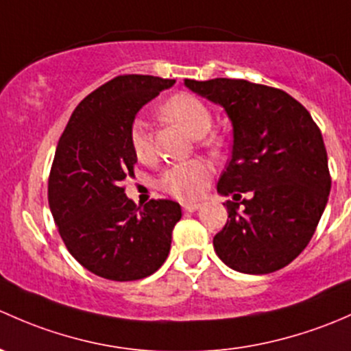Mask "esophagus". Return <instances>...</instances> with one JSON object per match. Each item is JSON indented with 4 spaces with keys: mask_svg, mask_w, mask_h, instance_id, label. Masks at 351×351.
<instances>
[{
    "mask_svg": "<svg viewBox=\"0 0 351 351\" xmlns=\"http://www.w3.org/2000/svg\"><path fill=\"white\" fill-rule=\"evenodd\" d=\"M199 208H201L199 202H184L182 204L184 213H194V211H197Z\"/></svg>",
    "mask_w": 351,
    "mask_h": 351,
    "instance_id": "obj_1",
    "label": "esophagus"
}]
</instances>
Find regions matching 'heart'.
<instances>
[{
  "mask_svg": "<svg viewBox=\"0 0 351 351\" xmlns=\"http://www.w3.org/2000/svg\"><path fill=\"white\" fill-rule=\"evenodd\" d=\"M160 113L167 120L186 128L194 138L202 136L209 145L216 143L215 135H206L213 125V117L208 104L201 97L191 95V93H176L162 104ZM128 140L136 160L143 162V164H149L154 160V142H152L149 125L145 121L136 118L130 125ZM211 177V165L208 162L199 160V158H193V160L180 162V164L165 169L162 176L158 177V187L176 199L193 201L204 193Z\"/></svg>",
  "mask_w": 351,
  "mask_h": 351,
  "instance_id": "obj_1",
  "label": "heart"
}]
</instances>
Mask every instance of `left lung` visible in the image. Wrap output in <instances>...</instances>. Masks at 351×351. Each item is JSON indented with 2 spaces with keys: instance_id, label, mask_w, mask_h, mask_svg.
<instances>
[{
  "instance_id": "1",
  "label": "left lung",
  "mask_w": 351,
  "mask_h": 351,
  "mask_svg": "<svg viewBox=\"0 0 351 351\" xmlns=\"http://www.w3.org/2000/svg\"><path fill=\"white\" fill-rule=\"evenodd\" d=\"M184 84L221 104L233 125V152L218 193L234 201L223 202L230 219L215 234L216 254L243 274L289 265L308 247L330 196L319 126L282 89L226 77ZM241 192L249 197L237 203Z\"/></svg>"
}]
</instances>
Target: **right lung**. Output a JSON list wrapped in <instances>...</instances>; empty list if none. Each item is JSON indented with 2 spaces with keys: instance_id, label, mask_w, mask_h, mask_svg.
Listing matches in <instances>:
<instances>
[{
  "instance_id": "obj_1",
  "label": "right lung",
  "mask_w": 351,
  "mask_h": 351,
  "mask_svg": "<svg viewBox=\"0 0 351 351\" xmlns=\"http://www.w3.org/2000/svg\"><path fill=\"white\" fill-rule=\"evenodd\" d=\"M174 82L117 75L77 104L57 143L49 176L53 221L71 255L103 279H145L171 250L180 206L171 199L136 206L123 182L135 176L130 125L143 104Z\"/></svg>"
}]
</instances>
